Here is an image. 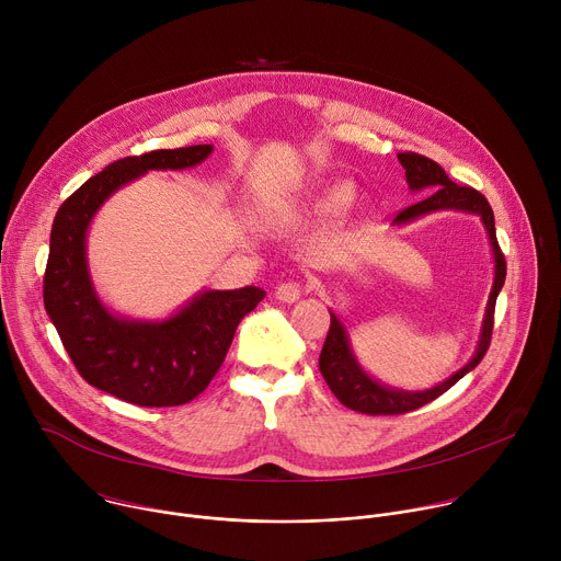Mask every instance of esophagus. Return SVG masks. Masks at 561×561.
Returning a JSON list of instances; mask_svg holds the SVG:
<instances>
[{"label":"esophagus","instance_id":"1","mask_svg":"<svg viewBox=\"0 0 561 561\" xmlns=\"http://www.w3.org/2000/svg\"><path fill=\"white\" fill-rule=\"evenodd\" d=\"M301 295H304V290H301V286L295 284V282L279 284L277 290H275V297H277L279 301H284V304H295L297 299H301Z\"/></svg>","mask_w":561,"mask_h":561}]
</instances>
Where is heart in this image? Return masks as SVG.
<instances>
[{
  "label": "heart",
  "instance_id": "b5f03b06",
  "mask_svg": "<svg viewBox=\"0 0 561 561\" xmlns=\"http://www.w3.org/2000/svg\"><path fill=\"white\" fill-rule=\"evenodd\" d=\"M357 197V191L351 182L346 180H335L329 182L317 191V195L297 213L299 215H310V217H329V215H340L353 206Z\"/></svg>",
  "mask_w": 561,
  "mask_h": 561
}]
</instances>
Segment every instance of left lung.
I'll return each mask as SVG.
<instances>
[{"label": "left lung", "mask_w": 561, "mask_h": 561, "mask_svg": "<svg viewBox=\"0 0 561 561\" xmlns=\"http://www.w3.org/2000/svg\"><path fill=\"white\" fill-rule=\"evenodd\" d=\"M399 164L407 169V182L409 188L417 195H424L417 204L404 208L392 219V226H407L411 221H417L424 215L437 213V210H457V213H468L477 215L484 224V230L489 234V244L493 253V286L491 295L486 301L484 319H482V329H479L477 346L472 357L448 379L442 383L426 388V390H404V388H394L388 386L379 379H375L357 359L351 335L346 324L340 319L337 312H331V329L322 348V355H319V370H322L327 383L335 392V397L344 407L357 413L366 415H399V413H409L415 411L428 402H433L435 397L446 392L453 383H457L466 373H470L482 357L489 351L491 344V333H493V312H495V301L497 295L506 282V262L497 244V234H495V215L491 204L482 193H477L474 188L468 186H457L446 171L433 162V159L417 154V152H399L397 154Z\"/></svg>", "instance_id": "obj_1"}]
</instances>
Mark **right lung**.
Here are the masks:
<instances>
[{
    "mask_svg": "<svg viewBox=\"0 0 561 561\" xmlns=\"http://www.w3.org/2000/svg\"><path fill=\"white\" fill-rule=\"evenodd\" d=\"M213 144L124 157L79 186L57 210L44 275V306L75 368L91 386L137 407H180L219 370L242 319L264 288L197 290L175 312L141 319L115 312L89 268V228L100 208L150 171L199 167Z\"/></svg>",
    "mask_w": 561,
    "mask_h": 561,
    "instance_id": "obj_1",
    "label": "right lung"
}]
</instances>
